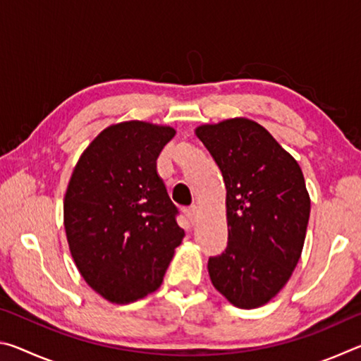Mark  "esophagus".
<instances>
[{"label": "esophagus", "instance_id": "34e87169", "mask_svg": "<svg viewBox=\"0 0 361 361\" xmlns=\"http://www.w3.org/2000/svg\"><path fill=\"white\" fill-rule=\"evenodd\" d=\"M186 215H188V218H189V221H191V223L194 224L195 219H197V215H199V207H197V205L188 207V209H186Z\"/></svg>", "mask_w": 361, "mask_h": 361}]
</instances>
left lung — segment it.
Here are the masks:
<instances>
[{"instance_id":"obj_1","label":"left lung","mask_w":361,"mask_h":361,"mask_svg":"<svg viewBox=\"0 0 361 361\" xmlns=\"http://www.w3.org/2000/svg\"><path fill=\"white\" fill-rule=\"evenodd\" d=\"M195 135L223 173L228 247L209 259L215 288L240 309L267 304L301 258L310 197L302 170L258 122L232 118Z\"/></svg>"}]
</instances>
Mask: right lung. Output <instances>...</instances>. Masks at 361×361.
I'll return each instance as SVG.
<instances>
[{
	"instance_id": "1",
	"label": "right lung",
	"mask_w": 361,
	"mask_h": 361,
	"mask_svg": "<svg viewBox=\"0 0 361 361\" xmlns=\"http://www.w3.org/2000/svg\"><path fill=\"white\" fill-rule=\"evenodd\" d=\"M175 133L145 121L113 124L73 170L63 199L66 240L85 283L109 302L156 291L185 237L156 169Z\"/></svg>"
}]
</instances>
